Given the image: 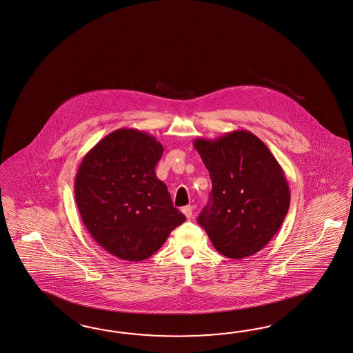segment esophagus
Listing matches in <instances>:
<instances>
[{
    "instance_id": "obj_1",
    "label": "esophagus",
    "mask_w": 353,
    "mask_h": 353,
    "mask_svg": "<svg viewBox=\"0 0 353 353\" xmlns=\"http://www.w3.org/2000/svg\"><path fill=\"white\" fill-rule=\"evenodd\" d=\"M181 212L188 219H190L192 214H193V208L192 206H184V208H181Z\"/></svg>"
}]
</instances>
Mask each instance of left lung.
<instances>
[{
  "label": "left lung",
  "mask_w": 353,
  "mask_h": 353,
  "mask_svg": "<svg viewBox=\"0 0 353 353\" xmlns=\"http://www.w3.org/2000/svg\"><path fill=\"white\" fill-rule=\"evenodd\" d=\"M212 183L197 221L217 252L241 260L261 251L279 230L290 202L281 165L259 137L233 130L193 141Z\"/></svg>",
  "instance_id": "left-lung-1"
}]
</instances>
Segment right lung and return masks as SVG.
I'll return each instance as SVG.
<instances>
[{"label": "right lung", "instance_id": "right-lung-1", "mask_svg": "<svg viewBox=\"0 0 353 353\" xmlns=\"http://www.w3.org/2000/svg\"><path fill=\"white\" fill-rule=\"evenodd\" d=\"M163 145L142 130L121 128L83 157L75 202L92 238L124 261L152 256L185 216L156 176Z\"/></svg>", "mask_w": 353, "mask_h": 353}]
</instances>
